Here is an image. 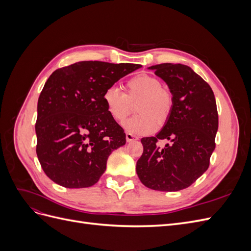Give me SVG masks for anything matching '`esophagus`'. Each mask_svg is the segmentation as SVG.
Returning <instances> with one entry per match:
<instances>
[{
    "label": "esophagus",
    "instance_id": "1",
    "mask_svg": "<svg viewBox=\"0 0 251 251\" xmlns=\"http://www.w3.org/2000/svg\"><path fill=\"white\" fill-rule=\"evenodd\" d=\"M126 141H127V142H132V141L138 140L137 136H135V135H133L132 133H128V132L126 134Z\"/></svg>",
    "mask_w": 251,
    "mask_h": 251
}]
</instances>
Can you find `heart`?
<instances>
[{
    "label": "heart",
    "instance_id": "heart-1",
    "mask_svg": "<svg viewBox=\"0 0 251 251\" xmlns=\"http://www.w3.org/2000/svg\"><path fill=\"white\" fill-rule=\"evenodd\" d=\"M126 93L111 86L104 90L102 100L109 115L117 123L124 121L137 103L138 115L125 124L126 130L136 135L154 132L157 126H163L174 108V96L169 89L153 75L141 73L126 82Z\"/></svg>",
    "mask_w": 251,
    "mask_h": 251
}]
</instances>
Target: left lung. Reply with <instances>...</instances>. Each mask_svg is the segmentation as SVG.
Returning a JSON list of instances; mask_svg holds the SVG:
<instances>
[{
  "mask_svg": "<svg viewBox=\"0 0 251 251\" xmlns=\"http://www.w3.org/2000/svg\"><path fill=\"white\" fill-rule=\"evenodd\" d=\"M150 69L168 83L174 108L155 137L141 139L143 153L136 172L151 189L177 192L191 186L208 169L216 148L217 103L210 86L189 67L166 63ZM160 140L171 142L161 148Z\"/></svg>",
  "mask_w": 251,
  "mask_h": 251,
  "instance_id": "8db88e82",
  "label": "left lung"
}]
</instances>
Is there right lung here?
Listing matches in <instances>:
<instances>
[{
	"instance_id": "obj_1",
	"label": "right lung",
	"mask_w": 251,
	"mask_h": 251,
	"mask_svg": "<svg viewBox=\"0 0 251 251\" xmlns=\"http://www.w3.org/2000/svg\"><path fill=\"white\" fill-rule=\"evenodd\" d=\"M140 67L89 60L50 75L37 101L35 133L37 158L53 182L82 188L100 180L110 154L126 144L124 128L109 115L102 94Z\"/></svg>"
}]
</instances>
